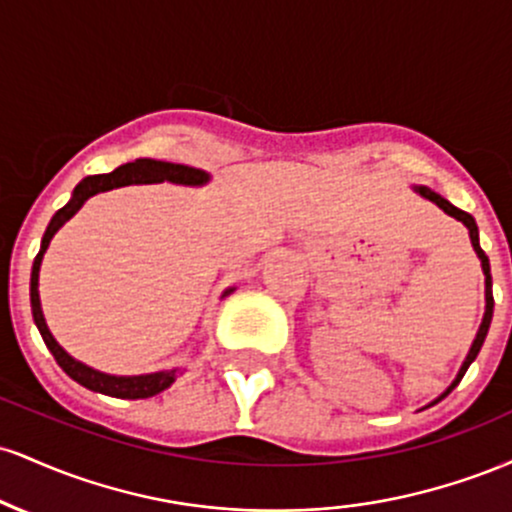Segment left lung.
Returning a JSON list of instances; mask_svg holds the SVG:
<instances>
[{
	"label": "left lung",
	"mask_w": 512,
	"mask_h": 512,
	"mask_svg": "<svg viewBox=\"0 0 512 512\" xmlns=\"http://www.w3.org/2000/svg\"><path fill=\"white\" fill-rule=\"evenodd\" d=\"M414 192H419L421 197H426V199H431L433 204H438L440 209L445 211V214L448 216H452V219H457V221H462L464 226H467V231H469V240H472V248H474V252H477V257L481 260V269H484V284H486V310H484V320H481V325H479V332H477V337H474V342H472V349H469V354H467V358H464V363H462V368H460V373H457V378L452 380V385L448 387V390L443 392V395H440L436 402H440V399L443 397H448L452 390H455L457 387V383H460L462 380V375L467 373V368L472 366V361L474 358H477V354H479V349H481V344H484V339H486V332H489V325H491V317H493V293H491V264H489V257H486V252L481 250V245H479V228H477V221L472 219V214H467V211H462V209H457L455 204H450L448 199L445 197H440L438 192H433L431 187H424V185H414ZM433 402V404H436Z\"/></svg>",
	"instance_id": "left-lung-1"
}]
</instances>
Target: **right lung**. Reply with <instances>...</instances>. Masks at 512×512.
Instances as JSON below:
<instances>
[{
  "label": "right lung",
  "instance_id": "right-lung-1",
  "mask_svg": "<svg viewBox=\"0 0 512 512\" xmlns=\"http://www.w3.org/2000/svg\"><path fill=\"white\" fill-rule=\"evenodd\" d=\"M175 182V185H207L209 182V173L199 168H190V166H180V163H168V161H154V158H137L134 163H125V166L115 168L113 173L105 175H88L74 187V195L69 199L64 207L52 216L48 231H45L43 243H40V252L35 255L33 262V272H31V310H33V320L38 325L40 337H43L45 346L50 349V354L55 356V361L60 363V368L69 378L76 380L79 385L88 387L93 392H101V395H110V397H120V399H146L154 397L158 392H163L166 387H170L178 378V368L173 370H161V373H149V375H108L101 373V370L88 368L86 363L76 361L57 344V339L52 337V332L48 330V322L43 317V308H40V293H38V274H40V264H43V255L48 250L52 236L67 223L72 216L84 207V202L88 197L98 195V192H108L115 190V187H125V185H144V182ZM233 289H228L223 296H228Z\"/></svg>",
  "mask_w": 512,
  "mask_h": 512
}]
</instances>
